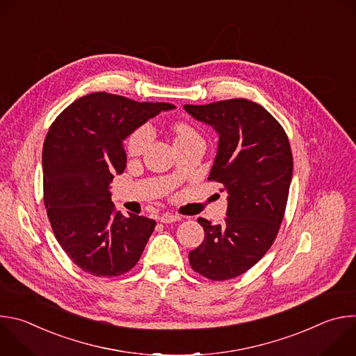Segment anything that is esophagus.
I'll use <instances>...</instances> for the list:
<instances>
[{"instance_id": "obj_1", "label": "esophagus", "mask_w": 356, "mask_h": 356, "mask_svg": "<svg viewBox=\"0 0 356 356\" xmlns=\"http://www.w3.org/2000/svg\"><path fill=\"white\" fill-rule=\"evenodd\" d=\"M180 220H181V217H180V216L169 214V213H166V214L161 216V218H159V221H161V222H163V224H170V222H176V221H180Z\"/></svg>"}]
</instances>
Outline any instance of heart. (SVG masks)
Returning <instances> with one entry per match:
<instances>
[{
  "label": "heart",
  "instance_id": "obj_1",
  "mask_svg": "<svg viewBox=\"0 0 356 356\" xmlns=\"http://www.w3.org/2000/svg\"><path fill=\"white\" fill-rule=\"evenodd\" d=\"M172 131L175 134V145H180L193 139H201L198 132L186 121H176L172 125ZM152 139H154V128L149 124H142L136 127L129 136L127 138V154L129 158H138L149 147Z\"/></svg>",
  "mask_w": 356,
  "mask_h": 356
}]
</instances>
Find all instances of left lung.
I'll return each mask as SVG.
<instances>
[{
  "label": "left lung",
  "mask_w": 356,
  "mask_h": 356,
  "mask_svg": "<svg viewBox=\"0 0 356 356\" xmlns=\"http://www.w3.org/2000/svg\"><path fill=\"white\" fill-rule=\"evenodd\" d=\"M184 110L220 134L209 180L228 193L227 218L222 225L197 220L206 236L188 261L198 275L222 282L249 270L275 242L293 175L291 147L277 120L249 99L186 104Z\"/></svg>",
  "instance_id": "8db88e82"
}]
</instances>
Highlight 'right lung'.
<instances>
[{"label": "right lung", "instance_id": "add662e5", "mask_svg": "<svg viewBox=\"0 0 356 356\" xmlns=\"http://www.w3.org/2000/svg\"><path fill=\"white\" fill-rule=\"evenodd\" d=\"M168 103L122 95H84L50 125L42 152L43 201L67 257L97 277L121 276L139 261L155 229L150 218L115 210L108 186L127 166L122 140Z\"/></svg>", "mask_w": 356, "mask_h": 356}]
</instances>
